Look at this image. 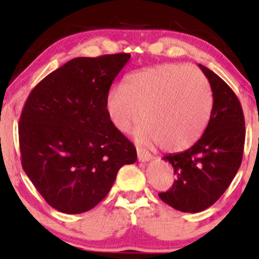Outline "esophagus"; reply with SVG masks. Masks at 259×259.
I'll list each match as a JSON object with an SVG mask.
<instances>
[{
	"label": "esophagus",
	"mask_w": 259,
	"mask_h": 259,
	"mask_svg": "<svg viewBox=\"0 0 259 259\" xmlns=\"http://www.w3.org/2000/svg\"><path fill=\"white\" fill-rule=\"evenodd\" d=\"M137 151H138V159H139V161L145 163V161H149L151 159L150 153H149V151H146L145 149L137 148Z\"/></svg>",
	"instance_id": "obj_1"
}]
</instances>
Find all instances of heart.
<instances>
[{
    "label": "heart",
    "mask_w": 259,
    "mask_h": 259,
    "mask_svg": "<svg viewBox=\"0 0 259 259\" xmlns=\"http://www.w3.org/2000/svg\"><path fill=\"white\" fill-rule=\"evenodd\" d=\"M213 99L208 81L188 65H160L130 75L125 85L110 89L106 113L111 124L135 132L140 143H159L168 151H182L199 140L209 121Z\"/></svg>",
    "instance_id": "obj_1"
}]
</instances>
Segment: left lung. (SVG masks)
<instances>
[{"mask_svg":"<svg viewBox=\"0 0 259 259\" xmlns=\"http://www.w3.org/2000/svg\"><path fill=\"white\" fill-rule=\"evenodd\" d=\"M199 67L213 93L209 122L192 148L164 156L177 180L159 193L164 203L187 213L207 209L226 192L241 166L245 139L244 115L234 91L208 67Z\"/></svg>","mask_w":259,"mask_h":259,"instance_id":"1","label":"left lung"}]
</instances>
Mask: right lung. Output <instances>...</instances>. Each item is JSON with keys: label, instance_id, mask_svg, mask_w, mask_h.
<instances>
[{"label": "right lung", "instance_id": "1", "mask_svg": "<svg viewBox=\"0 0 259 259\" xmlns=\"http://www.w3.org/2000/svg\"><path fill=\"white\" fill-rule=\"evenodd\" d=\"M129 54L76 57L33 88L18 125L21 163L37 192L66 214L93 209L135 146L111 124L106 95Z\"/></svg>", "mask_w": 259, "mask_h": 259}]
</instances>
